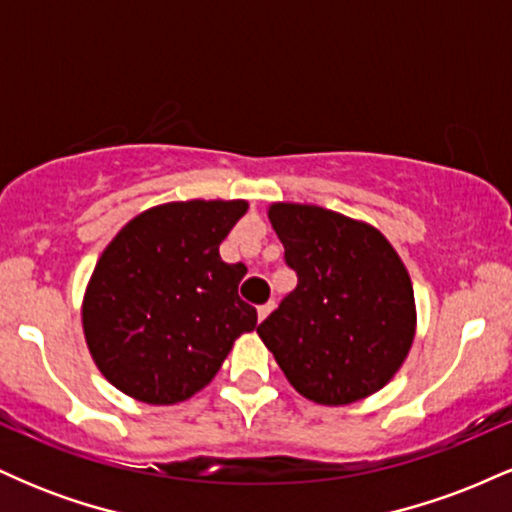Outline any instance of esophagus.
<instances>
[{
    "label": "esophagus",
    "mask_w": 512,
    "mask_h": 512,
    "mask_svg": "<svg viewBox=\"0 0 512 512\" xmlns=\"http://www.w3.org/2000/svg\"><path fill=\"white\" fill-rule=\"evenodd\" d=\"M272 310H274V301H269V303L260 305V308H257V317H260V322H262L264 317H267L269 313H272Z\"/></svg>",
    "instance_id": "obj_1"
}]
</instances>
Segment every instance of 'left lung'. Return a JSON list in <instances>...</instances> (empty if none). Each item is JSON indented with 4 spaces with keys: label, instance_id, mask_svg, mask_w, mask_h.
I'll list each match as a JSON object with an SVG mask.
<instances>
[{
    "label": "left lung",
    "instance_id": "8db88e82",
    "mask_svg": "<svg viewBox=\"0 0 512 512\" xmlns=\"http://www.w3.org/2000/svg\"><path fill=\"white\" fill-rule=\"evenodd\" d=\"M267 216L298 274L296 291L257 327L286 380L325 407L383 390L416 334L402 257L378 228L339 211L274 202Z\"/></svg>",
    "mask_w": 512,
    "mask_h": 512
}]
</instances>
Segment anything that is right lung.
Listing matches in <instances>:
<instances>
[{
    "label": "right lung",
    "mask_w": 512,
    "mask_h": 512,
    "mask_svg": "<svg viewBox=\"0 0 512 512\" xmlns=\"http://www.w3.org/2000/svg\"><path fill=\"white\" fill-rule=\"evenodd\" d=\"M248 211L245 199H187L134 216L88 279L81 325L93 363L146 404H178L204 390L257 310L240 301L245 264L219 245Z\"/></svg>",
    "instance_id": "obj_1"
}]
</instances>
